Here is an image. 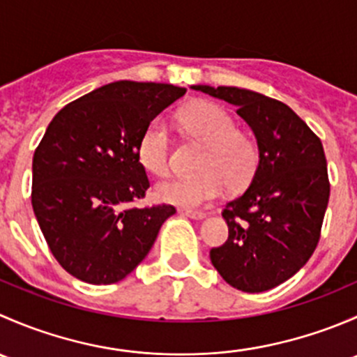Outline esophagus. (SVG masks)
I'll return each mask as SVG.
<instances>
[{
    "mask_svg": "<svg viewBox=\"0 0 357 357\" xmlns=\"http://www.w3.org/2000/svg\"><path fill=\"white\" fill-rule=\"evenodd\" d=\"M179 214L186 215V218H192V219H204L205 218V212L192 211V208H179Z\"/></svg>",
    "mask_w": 357,
    "mask_h": 357,
    "instance_id": "1",
    "label": "esophagus"
}]
</instances>
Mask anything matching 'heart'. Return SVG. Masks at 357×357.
Masks as SVG:
<instances>
[{"label":"heart","mask_w":357,"mask_h":357,"mask_svg":"<svg viewBox=\"0 0 357 357\" xmlns=\"http://www.w3.org/2000/svg\"><path fill=\"white\" fill-rule=\"evenodd\" d=\"M186 131L205 145L193 178H171L157 186V197L181 207H199L218 199L228 186L242 190L259 167V145L250 135L238 131L228 110L215 103H193L181 112ZM138 158L155 176L171 171V139L160 119H153L138 143Z\"/></svg>","instance_id":"heart-1"}]
</instances>
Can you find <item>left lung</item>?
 <instances>
[{"label": "left lung", "instance_id": "1", "mask_svg": "<svg viewBox=\"0 0 357 357\" xmlns=\"http://www.w3.org/2000/svg\"><path fill=\"white\" fill-rule=\"evenodd\" d=\"M236 107L254 131L259 167L243 195L222 208L228 240L211 262L228 285L259 294L291 278L316 250L330 199L321 139L285 103L233 88L192 86Z\"/></svg>", "mask_w": 357, "mask_h": 357}]
</instances>
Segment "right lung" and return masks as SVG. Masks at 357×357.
<instances>
[{
	"label": "right lung",
	"mask_w": 357,
	"mask_h": 357,
	"mask_svg": "<svg viewBox=\"0 0 357 357\" xmlns=\"http://www.w3.org/2000/svg\"><path fill=\"white\" fill-rule=\"evenodd\" d=\"M185 93L158 82H110L50 122L32 158V208L53 257L81 282L126 278L176 212L167 204H132L150 188L139 138Z\"/></svg>",
	"instance_id": "right-lung-1"
}]
</instances>
